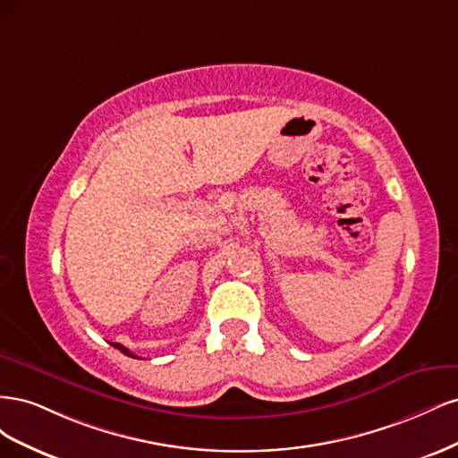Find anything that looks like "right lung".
Returning a JSON list of instances; mask_svg holds the SVG:
<instances>
[{"instance_id":"add662e5","label":"right lung","mask_w":458,"mask_h":458,"mask_svg":"<svg viewBox=\"0 0 458 458\" xmlns=\"http://www.w3.org/2000/svg\"><path fill=\"white\" fill-rule=\"evenodd\" d=\"M113 345H114V348H116V350H120L122 353H126V355H130V357H137V355H133V353H131V352H130L128 348H123V345H122V344H116V342H113Z\"/></svg>"}]
</instances>
